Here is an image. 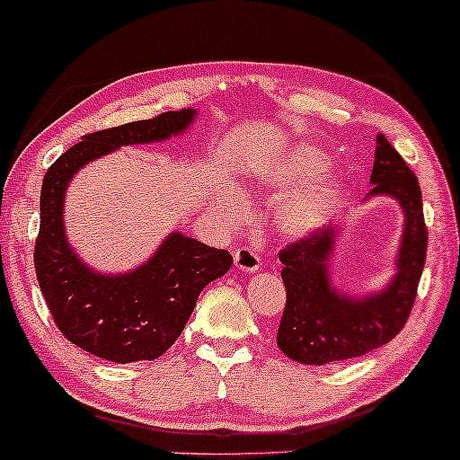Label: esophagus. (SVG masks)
<instances>
[{
    "mask_svg": "<svg viewBox=\"0 0 460 460\" xmlns=\"http://www.w3.org/2000/svg\"><path fill=\"white\" fill-rule=\"evenodd\" d=\"M234 266L243 272L260 270V255L252 247H238L234 252Z\"/></svg>",
    "mask_w": 460,
    "mask_h": 460,
    "instance_id": "obj_1",
    "label": "esophagus"
}]
</instances>
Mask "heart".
Returning a JSON list of instances; mask_svg holds the SVG:
<instances>
[{
  "label": "heart",
  "mask_w": 460,
  "mask_h": 460,
  "mask_svg": "<svg viewBox=\"0 0 460 460\" xmlns=\"http://www.w3.org/2000/svg\"><path fill=\"white\" fill-rule=\"evenodd\" d=\"M325 169V156L319 154L313 147H300L291 154V158L285 163L279 171H272L264 175V181L272 183L279 188H289L294 190L302 183H306L308 179L319 175ZM332 186H321L314 192L300 194L285 207L281 216V228L288 234H306V232L314 230L323 217L325 200L330 199ZM222 219L226 224L234 226L244 219V205L243 200L234 194H226L219 207Z\"/></svg>",
  "instance_id": "b5f03b06"
}]
</instances>
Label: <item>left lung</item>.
<instances>
[{"mask_svg": "<svg viewBox=\"0 0 460 460\" xmlns=\"http://www.w3.org/2000/svg\"><path fill=\"white\" fill-rule=\"evenodd\" d=\"M369 196H393L403 208L397 274L383 291L353 297L332 288L330 258L336 226L289 243L279 253L288 302L277 344L289 359L325 366L353 359L391 342L412 313L427 258V226L419 179L385 135L376 137Z\"/></svg>", "mask_w": 460, "mask_h": 460, "instance_id": "left-lung-1", "label": "left lung"}]
</instances>
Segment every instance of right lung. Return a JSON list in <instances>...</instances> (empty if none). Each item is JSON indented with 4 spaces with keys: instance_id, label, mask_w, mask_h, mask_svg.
<instances>
[{
    "instance_id": "obj_1",
    "label": "right lung",
    "mask_w": 460,
    "mask_h": 460,
    "mask_svg": "<svg viewBox=\"0 0 460 460\" xmlns=\"http://www.w3.org/2000/svg\"><path fill=\"white\" fill-rule=\"evenodd\" d=\"M194 116L196 110L188 107L84 135L44 175L33 253L40 289L63 336L101 359L133 363L164 355L186 327L200 291L230 270L232 255L172 232L135 270L94 272L65 236V190L84 164L120 146L164 141L183 133Z\"/></svg>"
}]
</instances>
